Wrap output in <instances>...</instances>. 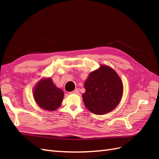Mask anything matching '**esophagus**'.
Masks as SVG:
<instances>
[{"mask_svg": "<svg viewBox=\"0 0 159 159\" xmlns=\"http://www.w3.org/2000/svg\"><path fill=\"white\" fill-rule=\"evenodd\" d=\"M71 93H76V94H79V89H74L73 92H72Z\"/></svg>", "mask_w": 159, "mask_h": 159, "instance_id": "obj_1", "label": "esophagus"}]
</instances>
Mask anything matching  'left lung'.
I'll list each match as a JSON object with an SVG mask.
<instances>
[{"instance_id":"8db88e82","label":"left lung","mask_w":159,"mask_h":159,"mask_svg":"<svg viewBox=\"0 0 159 159\" xmlns=\"http://www.w3.org/2000/svg\"><path fill=\"white\" fill-rule=\"evenodd\" d=\"M84 86L83 102L87 109L96 115L111 112L122 97L123 84L120 76L107 66H100L99 69L91 72Z\"/></svg>"}]
</instances>
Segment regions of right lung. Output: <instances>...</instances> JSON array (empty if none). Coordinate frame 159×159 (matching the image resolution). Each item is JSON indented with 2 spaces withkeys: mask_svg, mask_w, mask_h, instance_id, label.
<instances>
[{
  "mask_svg": "<svg viewBox=\"0 0 159 159\" xmlns=\"http://www.w3.org/2000/svg\"><path fill=\"white\" fill-rule=\"evenodd\" d=\"M64 93L57 87L50 78L40 80L33 91V97L42 109L53 111L61 106Z\"/></svg>",
  "mask_w": 159,
  "mask_h": 159,
  "instance_id": "right-lung-1",
  "label": "right lung"
}]
</instances>
